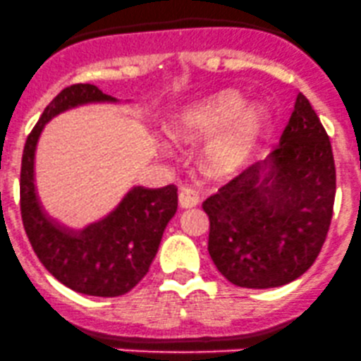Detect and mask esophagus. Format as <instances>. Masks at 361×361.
Instances as JSON below:
<instances>
[{"instance_id":"obj_1","label":"esophagus","mask_w":361,"mask_h":361,"mask_svg":"<svg viewBox=\"0 0 361 361\" xmlns=\"http://www.w3.org/2000/svg\"><path fill=\"white\" fill-rule=\"evenodd\" d=\"M200 203V196L196 195V191L192 189H182L179 192V207L180 208H192Z\"/></svg>"}]
</instances>
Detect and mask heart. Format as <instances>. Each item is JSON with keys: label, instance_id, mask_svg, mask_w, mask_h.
<instances>
[{"label": "heart", "instance_id": "obj_1", "mask_svg": "<svg viewBox=\"0 0 361 361\" xmlns=\"http://www.w3.org/2000/svg\"><path fill=\"white\" fill-rule=\"evenodd\" d=\"M270 126L265 104L246 103L243 94L224 91L188 108L173 126L177 141L210 137L204 158L215 172L227 173L246 164Z\"/></svg>", "mask_w": 361, "mask_h": 361}]
</instances>
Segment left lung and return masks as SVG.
<instances>
[{"label":"left lung","mask_w":361,"mask_h":361,"mask_svg":"<svg viewBox=\"0 0 361 361\" xmlns=\"http://www.w3.org/2000/svg\"><path fill=\"white\" fill-rule=\"evenodd\" d=\"M334 196L331 141L300 92L277 149L203 203L213 263L239 288L269 289L296 281L324 246Z\"/></svg>","instance_id":"obj_1"}]
</instances>
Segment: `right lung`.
<instances>
[{
    "instance_id": "obj_1",
    "label": "right lung",
    "mask_w": 361,
    "mask_h": 361,
    "mask_svg": "<svg viewBox=\"0 0 361 361\" xmlns=\"http://www.w3.org/2000/svg\"><path fill=\"white\" fill-rule=\"evenodd\" d=\"M91 103L118 99L92 84H73L44 108L22 154L20 212L34 253L56 281L87 296L115 298L148 274L166 224L177 212V188L134 185L106 216L82 228L63 226L44 212L34 173L42 129L56 115Z\"/></svg>"
}]
</instances>
